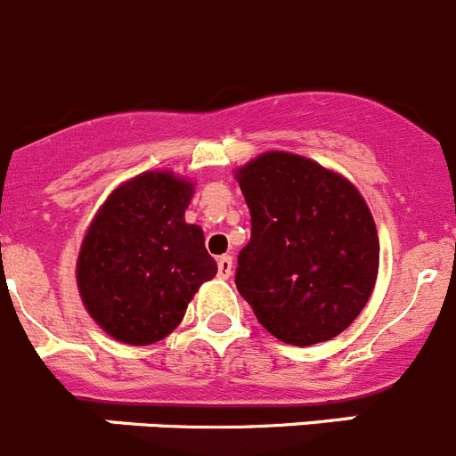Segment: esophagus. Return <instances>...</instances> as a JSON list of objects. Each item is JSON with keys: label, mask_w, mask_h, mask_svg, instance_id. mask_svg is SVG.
Wrapping results in <instances>:
<instances>
[{"label": "esophagus", "mask_w": 456, "mask_h": 456, "mask_svg": "<svg viewBox=\"0 0 456 456\" xmlns=\"http://www.w3.org/2000/svg\"><path fill=\"white\" fill-rule=\"evenodd\" d=\"M216 268H219V277L228 280V277L232 275V257H231V255H221V257L216 259Z\"/></svg>", "instance_id": "34e87169"}]
</instances>
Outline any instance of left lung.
I'll return each mask as SVG.
<instances>
[{
  "label": "left lung",
  "mask_w": 456,
  "mask_h": 456,
  "mask_svg": "<svg viewBox=\"0 0 456 456\" xmlns=\"http://www.w3.org/2000/svg\"><path fill=\"white\" fill-rule=\"evenodd\" d=\"M250 241L235 284L266 331L309 346L345 331L379 275V232L346 179L305 156L268 151L237 170Z\"/></svg>",
  "instance_id": "obj_1"
}]
</instances>
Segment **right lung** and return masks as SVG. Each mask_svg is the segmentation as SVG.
<instances>
[{
	"mask_svg": "<svg viewBox=\"0 0 456 456\" xmlns=\"http://www.w3.org/2000/svg\"><path fill=\"white\" fill-rule=\"evenodd\" d=\"M192 183L145 172L114 190L86 231L77 289L91 318L127 345H151L183 320L216 275L199 225L185 224Z\"/></svg>",
	"mask_w": 456,
	"mask_h": 456,
	"instance_id": "right-lung-1",
	"label": "right lung"
}]
</instances>
